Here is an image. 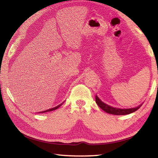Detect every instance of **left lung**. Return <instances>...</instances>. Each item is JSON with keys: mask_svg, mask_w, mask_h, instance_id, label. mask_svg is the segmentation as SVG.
Instances as JSON below:
<instances>
[{"mask_svg": "<svg viewBox=\"0 0 158 158\" xmlns=\"http://www.w3.org/2000/svg\"><path fill=\"white\" fill-rule=\"evenodd\" d=\"M95 102L97 105L100 106V107L102 109L103 111H106V113L114 114V115H127L130 114L131 113H133L137 110V109L141 107V105L137 106V107L132 108V109H118V108H114L112 107L106 105V104L104 103L102 101H101L97 95H95Z\"/></svg>", "mask_w": 158, "mask_h": 158, "instance_id": "obj_1", "label": "left lung"}]
</instances>
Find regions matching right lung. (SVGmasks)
I'll use <instances>...</instances> for the list:
<instances>
[{
    "label": "right lung",
    "instance_id": "obj_1",
    "mask_svg": "<svg viewBox=\"0 0 158 158\" xmlns=\"http://www.w3.org/2000/svg\"><path fill=\"white\" fill-rule=\"evenodd\" d=\"M60 106H61V105H58L57 106H55V107H53V108H52V109H47V110H46V111H42V113H44V112H47V111H53V110H56V109H57L58 108H59Z\"/></svg>",
    "mask_w": 158,
    "mask_h": 158
}]
</instances>
